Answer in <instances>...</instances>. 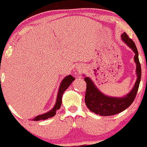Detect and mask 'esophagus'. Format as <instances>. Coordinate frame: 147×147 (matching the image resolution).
Wrapping results in <instances>:
<instances>
[{"label":"esophagus","instance_id":"esophagus-1","mask_svg":"<svg viewBox=\"0 0 147 147\" xmlns=\"http://www.w3.org/2000/svg\"><path fill=\"white\" fill-rule=\"evenodd\" d=\"M82 71H83V70H82V69H81V70H80V72H82Z\"/></svg>","mask_w":147,"mask_h":147}]
</instances>
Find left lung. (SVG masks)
Here are the masks:
<instances>
[{
  "mask_svg": "<svg viewBox=\"0 0 147 147\" xmlns=\"http://www.w3.org/2000/svg\"><path fill=\"white\" fill-rule=\"evenodd\" d=\"M121 39L135 53L134 59L137 65V81L132 90L127 95L123 97H108L102 93L94 85L91 79L84 78V81L87 83L84 98L85 104L88 109L96 115H100L101 116H111L120 113L132 104L137 95L142 75V69L139 60L138 50L134 41L129 38L126 32L121 34Z\"/></svg>",
  "mask_w": 147,
  "mask_h": 147,
  "instance_id": "obj_1",
  "label": "left lung"
}]
</instances>
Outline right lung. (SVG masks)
Wrapping results in <instances>:
<instances>
[{
    "label": "right lung",
    "instance_id": "add662e5",
    "mask_svg": "<svg viewBox=\"0 0 147 147\" xmlns=\"http://www.w3.org/2000/svg\"><path fill=\"white\" fill-rule=\"evenodd\" d=\"M75 78L72 76V75H68V76L65 77L64 79L62 81L61 84H60V87H59L58 93H57V100H56L55 105L54 107L51 109L50 111H49L47 113L43 114V115H38V116L35 117L34 118L33 121H39V120H45L48 119V118L52 117L55 116L56 114L57 110H58L60 108L62 104V97H63V94L64 93V92L68 88L69 85L71 84V83L74 81Z\"/></svg>",
    "mask_w": 147,
    "mask_h": 147
}]
</instances>
